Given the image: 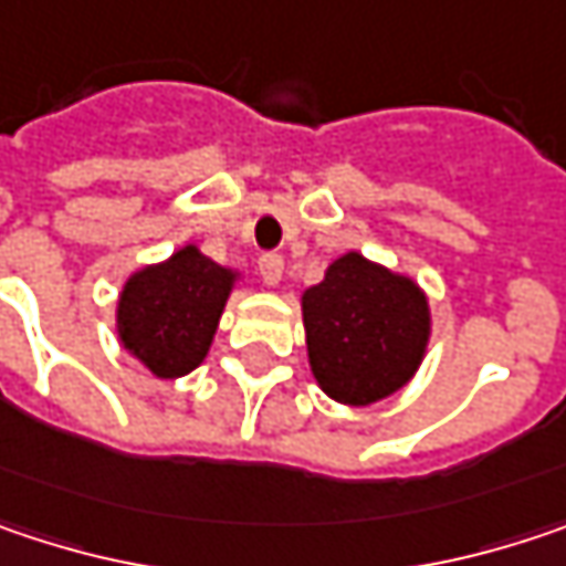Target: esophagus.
I'll return each mask as SVG.
<instances>
[{
	"instance_id": "1",
	"label": "esophagus",
	"mask_w": 566,
	"mask_h": 566,
	"mask_svg": "<svg viewBox=\"0 0 566 566\" xmlns=\"http://www.w3.org/2000/svg\"><path fill=\"white\" fill-rule=\"evenodd\" d=\"M259 275H262V282L269 284V287H275V284L282 282V275H284L282 255H275V252L262 255V259H259Z\"/></svg>"
}]
</instances>
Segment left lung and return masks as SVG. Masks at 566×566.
Segmentation results:
<instances>
[{
  "instance_id": "obj_1",
  "label": "left lung",
  "mask_w": 566,
  "mask_h": 566,
  "mask_svg": "<svg viewBox=\"0 0 566 566\" xmlns=\"http://www.w3.org/2000/svg\"><path fill=\"white\" fill-rule=\"evenodd\" d=\"M314 382L339 405H376L408 386L431 343L428 291L349 249L301 294Z\"/></svg>"
}]
</instances>
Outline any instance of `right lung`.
<instances>
[{
    "label": "right lung",
    "instance_id": "obj_1",
    "mask_svg": "<svg viewBox=\"0 0 566 566\" xmlns=\"http://www.w3.org/2000/svg\"><path fill=\"white\" fill-rule=\"evenodd\" d=\"M239 269L220 265L193 242L135 269L116 301L119 346L158 379L193 373L220 327Z\"/></svg>",
    "mask_w": 566,
    "mask_h": 566
}]
</instances>
